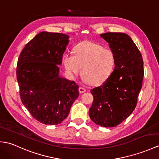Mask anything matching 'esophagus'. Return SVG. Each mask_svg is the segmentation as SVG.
<instances>
[{
  "label": "esophagus",
  "mask_w": 159,
  "mask_h": 159,
  "mask_svg": "<svg viewBox=\"0 0 159 159\" xmlns=\"http://www.w3.org/2000/svg\"><path fill=\"white\" fill-rule=\"evenodd\" d=\"M86 91V89H84L82 87H79V92L80 93H84V92Z\"/></svg>",
  "instance_id": "obj_1"
}]
</instances>
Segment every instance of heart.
Returning a JSON list of instances; mask_svg holds the SVG:
<instances>
[{
    "mask_svg": "<svg viewBox=\"0 0 159 159\" xmlns=\"http://www.w3.org/2000/svg\"><path fill=\"white\" fill-rule=\"evenodd\" d=\"M62 60L70 76L79 75L81 68L83 80L93 84L108 78L114 66V55L111 50L88 40L76 45L74 55L64 53Z\"/></svg>",
    "mask_w": 159,
    "mask_h": 159,
    "instance_id": "obj_1",
    "label": "heart"
}]
</instances>
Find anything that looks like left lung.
<instances>
[{
	"label": "left lung",
	"instance_id": "1",
	"mask_svg": "<svg viewBox=\"0 0 159 159\" xmlns=\"http://www.w3.org/2000/svg\"><path fill=\"white\" fill-rule=\"evenodd\" d=\"M100 36L114 55V68L101 86L91 90L94 98L89 116L101 127H114L135 110L143 77L141 53L128 34L106 32Z\"/></svg>",
	"mask_w": 159,
	"mask_h": 159
}]
</instances>
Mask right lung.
I'll return each instance as SVG.
<instances>
[{"instance_id": "add662e5", "label": "right lung", "mask_w": 159, "mask_h": 159, "mask_svg": "<svg viewBox=\"0 0 159 159\" xmlns=\"http://www.w3.org/2000/svg\"><path fill=\"white\" fill-rule=\"evenodd\" d=\"M69 36L42 32L26 44L17 61V80L21 102L35 119L58 125L68 116L79 97L75 81L60 75Z\"/></svg>"}]
</instances>
